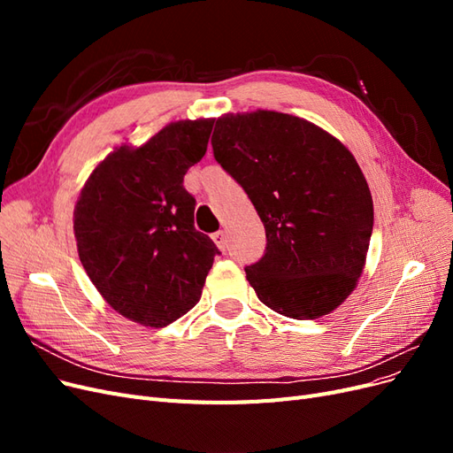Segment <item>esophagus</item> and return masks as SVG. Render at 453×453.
Masks as SVG:
<instances>
[{"label": "esophagus", "instance_id": "esophagus-1", "mask_svg": "<svg viewBox=\"0 0 453 453\" xmlns=\"http://www.w3.org/2000/svg\"><path fill=\"white\" fill-rule=\"evenodd\" d=\"M211 238H213V242L217 243V248H219V250H221V251H226V232H225V230H217V232H213Z\"/></svg>", "mask_w": 453, "mask_h": 453}]
</instances>
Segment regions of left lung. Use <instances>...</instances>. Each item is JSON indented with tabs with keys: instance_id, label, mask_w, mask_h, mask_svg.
Listing matches in <instances>:
<instances>
[{
	"instance_id": "left-lung-1",
	"label": "left lung",
	"mask_w": 453,
	"mask_h": 453,
	"mask_svg": "<svg viewBox=\"0 0 453 453\" xmlns=\"http://www.w3.org/2000/svg\"><path fill=\"white\" fill-rule=\"evenodd\" d=\"M213 157L240 183L266 230L245 276L258 300L318 319L351 295L372 236V196L357 160L331 134L287 113L217 119Z\"/></svg>"
}]
</instances>
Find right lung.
Instances as JSON below:
<instances>
[{
    "mask_svg": "<svg viewBox=\"0 0 453 453\" xmlns=\"http://www.w3.org/2000/svg\"><path fill=\"white\" fill-rule=\"evenodd\" d=\"M213 119L164 127L142 147L122 145L98 164L73 211L79 258L107 304L145 326L195 308L221 251L195 228L183 187L208 149Z\"/></svg>",
    "mask_w": 453,
    "mask_h": 453,
    "instance_id": "add662e5",
    "label": "right lung"
}]
</instances>
